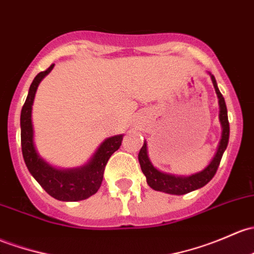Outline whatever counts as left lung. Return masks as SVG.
<instances>
[{
  "label": "left lung",
  "mask_w": 254,
  "mask_h": 254,
  "mask_svg": "<svg viewBox=\"0 0 254 254\" xmlns=\"http://www.w3.org/2000/svg\"><path fill=\"white\" fill-rule=\"evenodd\" d=\"M210 78H212L215 92H217L219 98V107H220L219 119H220L221 127H223L221 140L220 142H219V147L214 158L212 159L210 164L208 165L204 170H202L201 173H197V174L194 175L188 176V178H186V176H174L164 174V173L157 170L156 168L152 165V163L149 162L147 156V143L145 142L142 147H141L140 152H138V162H140L141 170H142L146 179H147V184L149 185V188H152L153 190L165 192V193L170 194H185L191 191L197 190V189L203 188L204 185H207V184L212 180L213 176L217 173L224 151L228 147L230 125H229L228 109H226L225 100H224L223 95L219 91L214 75H210Z\"/></svg>",
  "instance_id": "left-lung-1"
}]
</instances>
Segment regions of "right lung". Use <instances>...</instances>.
Instances as JSON below:
<instances>
[{
    "instance_id": "1",
    "label": "right lung",
    "mask_w": 254,
    "mask_h": 254,
    "mask_svg": "<svg viewBox=\"0 0 254 254\" xmlns=\"http://www.w3.org/2000/svg\"><path fill=\"white\" fill-rule=\"evenodd\" d=\"M55 64H51L44 71H40L33 80L29 89L28 97L20 113V140L23 158L30 174L35 178L50 196L58 201L75 202L89 198L100 189L103 180V173L107 162L112 154L122 145L123 135L107 138L101 143L92 159L84 167L71 170H60L47 164L37 154L33 141V123H31V106L40 81L52 70Z\"/></svg>"
}]
</instances>
